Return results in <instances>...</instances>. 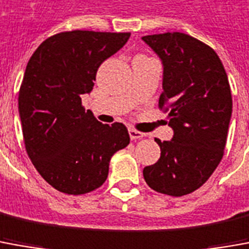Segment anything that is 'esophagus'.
Returning <instances> with one entry per match:
<instances>
[{
    "label": "esophagus",
    "instance_id": "34e87169",
    "mask_svg": "<svg viewBox=\"0 0 249 249\" xmlns=\"http://www.w3.org/2000/svg\"><path fill=\"white\" fill-rule=\"evenodd\" d=\"M128 134H130V138H131L133 141H137V140H141L143 137H146V134H143L141 131H137L134 128H130V130H128Z\"/></svg>",
    "mask_w": 249,
    "mask_h": 249
}]
</instances>
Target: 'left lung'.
<instances>
[{
  "label": "left lung",
  "mask_w": 249,
  "mask_h": 249,
  "mask_svg": "<svg viewBox=\"0 0 249 249\" xmlns=\"http://www.w3.org/2000/svg\"><path fill=\"white\" fill-rule=\"evenodd\" d=\"M164 66L159 108L168 112L174 138H156L159 161L143 168L152 190L183 196L203 186L222 160L232 116V93L219 56L181 32L142 37Z\"/></svg>",
  "instance_id": "1"
}]
</instances>
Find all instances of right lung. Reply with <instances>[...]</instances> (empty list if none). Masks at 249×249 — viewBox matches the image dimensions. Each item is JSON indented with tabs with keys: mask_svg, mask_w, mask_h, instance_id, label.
I'll return each mask as SVG.
<instances>
[{
	"mask_svg": "<svg viewBox=\"0 0 249 249\" xmlns=\"http://www.w3.org/2000/svg\"><path fill=\"white\" fill-rule=\"evenodd\" d=\"M130 32L66 31L47 37L28 61L18 92L25 150L55 190L81 195L102 186L112 154L130 143L123 123L96 121L81 95Z\"/></svg>",
	"mask_w": 249,
	"mask_h": 249,
	"instance_id": "1",
	"label": "right lung"
}]
</instances>
